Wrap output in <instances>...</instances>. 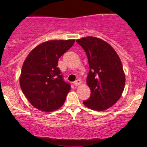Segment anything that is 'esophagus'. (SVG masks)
<instances>
[{
    "label": "esophagus",
    "instance_id": "esophagus-1",
    "mask_svg": "<svg viewBox=\"0 0 147 147\" xmlns=\"http://www.w3.org/2000/svg\"><path fill=\"white\" fill-rule=\"evenodd\" d=\"M81 84V81L79 79H77L75 82H74V85L75 86H79Z\"/></svg>",
    "mask_w": 147,
    "mask_h": 147
}]
</instances>
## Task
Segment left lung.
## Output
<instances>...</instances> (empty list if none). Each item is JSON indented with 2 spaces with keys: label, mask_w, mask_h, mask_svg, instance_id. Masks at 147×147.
<instances>
[{
  "label": "left lung",
  "mask_w": 147,
  "mask_h": 147,
  "mask_svg": "<svg viewBox=\"0 0 147 147\" xmlns=\"http://www.w3.org/2000/svg\"><path fill=\"white\" fill-rule=\"evenodd\" d=\"M76 41L86 52L90 68L86 82L90 96L84 104L92 110H106L117 102L124 88L125 75L120 59L100 38L87 36Z\"/></svg>",
  "instance_id": "left-lung-1"
}]
</instances>
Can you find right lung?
<instances>
[{"instance_id": "obj_1", "label": "right lung", "mask_w": 147, "mask_h": 147, "mask_svg": "<svg viewBox=\"0 0 147 147\" xmlns=\"http://www.w3.org/2000/svg\"><path fill=\"white\" fill-rule=\"evenodd\" d=\"M75 40L48 41L34 48L22 67L20 86L32 105L45 112L55 111L63 104L70 84L63 80L58 60Z\"/></svg>"}]
</instances>
